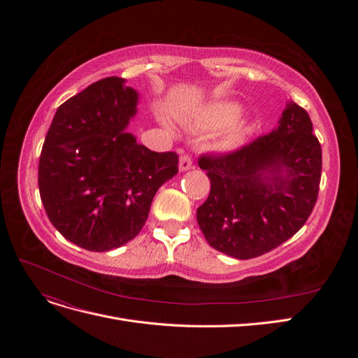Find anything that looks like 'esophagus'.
<instances>
[{
  "mask_svg": "<svg viewBox=\"0 0 358 358\" xmlns=\"http://www.w3.org/2000/svg\"><path fill=\"white\" fill-rule=\"evenodd\" d=\"M191 167H192V158H191V155L183 154V155L180 157V161H179V169H180L182 171H187V170H189Z\"/></svg>",
  "mask_w": 358,
  "mask_h": 358,
  "instance_id": "34e87169",
  "label": "esophagus"
}]
</instances>
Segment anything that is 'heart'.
<instances>
[{
  "label": "heart",
  "mask_w": 358,
  "mask_h": 358,
  "mask_svg": "<svg viewBox=\"0 0 358 358\" xmlns=\"http://www.w3.org/2000/svg\"><path fill=\"white\" fill-rule=\"evenodd\" d=\"M239 115V106L234 103H218L210 106L203 115V122L208 127H222L230 124ZM241 137V131L236 129L229 137H227V145H234Z\"/></svg>",
  "instance_id": "b5f03b06"
}]
</instances>
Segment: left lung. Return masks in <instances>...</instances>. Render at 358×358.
Returning <instances> with one entry per match:
<instances>
[{
  "instance_id": "obj_1",
  "label": "left lung",
  "mask_w": 358,
  "mask_h": 358,
  "mask_svg": "<svg viewBox=\"0 0 358 358\" xmlns=\"http://www.w3.org/2000/svg\"><path fill=\"white\" fill-rule=\"evenodd\" d=\"M199 166L210 179L209 197L197 209L206 241L249 259L305 225L318 199L322 155L308 112L289 101L273 131L231 152L203 154Z\"/></svg>"
}]
</instances>
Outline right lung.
<instances>
[{
    "instance_id": "add662e5",
    "label": "right lung",
    "mask_w": 358,
    "mask_h": 358,
    "mask_svg": "<svg viewBox=\"0 0 358 358\" xmlns=\"http://www.w3.org/2000/svg\"><path fill=\"white\" fill-rule=\"evenodd\" d=\"M106 78L62 103L38 162L40 199L74 245L110 251L143 229L158 188L179 171L176 152H154L125 133L137 92Z\"/></svg>"
}]
</instances>
